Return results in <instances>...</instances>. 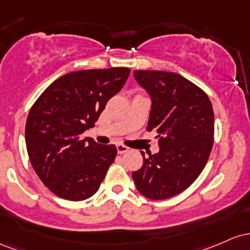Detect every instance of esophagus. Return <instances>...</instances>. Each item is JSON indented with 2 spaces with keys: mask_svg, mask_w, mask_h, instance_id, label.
Returning <instances> with one entry per match:
<instances>
[{
  "mask_svg": "<svg viewBox=\"0 0 250 250\" xmlns=\"http://www.w3.org/2000/svg\"><path fill=\"white\" fill-rule=\"evenodd\" d=\"M128 150H130V148H128L127 146H125V145H123V144H118L117 145V152L119 153V155H123V153L127 152Z\"/></svg>",
  "mask_w": 250,
  "mask_h": 250,
  "instance_id": "34e87169",
  "label": "esophagus"
}]
</instances>
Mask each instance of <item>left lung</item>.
<instances>
[{
  "label": "left lung",
  "mask_w": 250,
  "mask_h": 250,
  "mask_svg": "<svg viewBox=\"0 0 250 250\" xmlns=\"http://www.w3.org/2000/svg\"><path fill=\"white\" fill-rule=\"evenodd\" d=\"M151 99L147 131L156 130L159 152L132 172L137 190L167 200L190 187L206 167L214 143V111L208 95L177 73L134 71Z\"/></svg>",
  "instance_id": "1"
}]
</instances>
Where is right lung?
Masks as SVG:
<instances>
[{
    "label": "right lung",
    "mask_w": 250,
    "mask_h": 250,
    "mask_svg": "<svg viewBox=\"0 0 250 250\" xmlns=\"http://www.w3.org/2000/svg\"><path fill=\"white\" fill-rule=\"evenodd\" d=\"M130 72L126 67L71 72L50 83L30 108L28 156L42 183L59 197L83 201L99 189L117 147L81 134L94 127Z\"/></svg>",
    "instance_id": "right-lung-1"
}]
</instances>
